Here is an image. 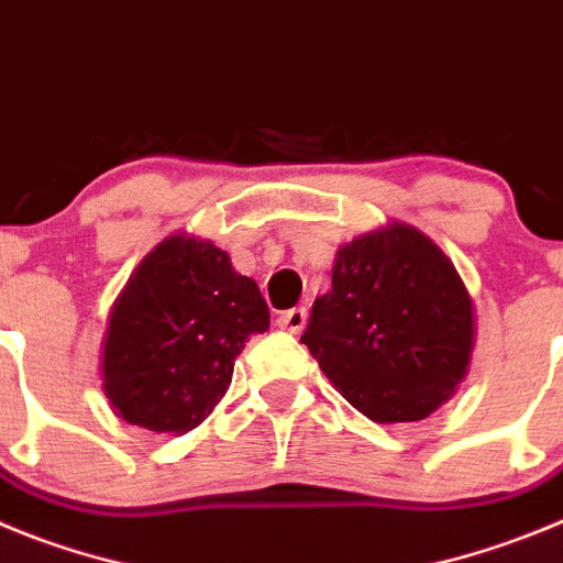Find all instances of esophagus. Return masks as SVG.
<instances>
[{
    "label": "esophagus",
    "mask_w": 563,
    "mask_h": 563,
    "mask_svg": "<svg viewBox=\"0 0 563 563\" xmlns=\"http://www.w3.org/2000/svg\"><path fill=\"white\" fill-rule=\"evenodd\" d=\"M277 325L288 333H302L308 325V308H291V311H283L277 317Z\"/></svg>",
    "instance_id": "obj_1"
}]
</instances>
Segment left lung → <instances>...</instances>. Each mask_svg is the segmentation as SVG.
<instances>
[{"mask_svg": "<svg viewBox=\"0 0 563 563\" xmlns=\"http://www.w3.org/2000/svg\"><path fill=\"white\" fill-rule=\"evenodd\" d=\"M302 344L369 420H423L468 373L474 302L432 238L387 224L339 246Z\"/></svg>", "mask_w": 563, "mask_h": 563, "instance_id": "1", "label": "left lung"}]
</instances>
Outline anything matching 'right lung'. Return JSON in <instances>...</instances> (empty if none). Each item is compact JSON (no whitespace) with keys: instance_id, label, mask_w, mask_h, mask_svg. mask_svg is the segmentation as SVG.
<instances>
[{"instance_id":"obj_1","label":"right lung","mask_w":563,"mask_h":563,"mask_svg":"<svg viewBox=\"0 0 563 563\" xmlns=\"http://www.w3.org/2000/svg\"><path fill=\"white\" fill-rule=\"evenodd\" d=\"M269 328V306L230 255L165 238L125 283L103 342V389L131 427L185 434L224 398L238 353Z\"/></svg>"}]
</instances>
